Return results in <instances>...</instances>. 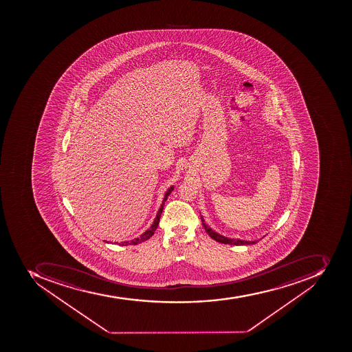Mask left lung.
<instances>
[{"mask_svg":"<svg viewBox=\"0 0 352 352\" xmlns=\"http://www.w3.org/2000/svg\"><path fill=\"white\" fill-rule=\"evenodd\" d=\"M201 217L202 226L205 228L206 232L210 236V238H212L213 240H216L217 242H220V243L223 244H230V245H250V244H255L258 241H245V240H240V239H231L227 238V236H221V234H219L218 232H216L214 230L211 229L209 226L205 222V219L204 217Z\"/></svg>","mask_w":352,"mask_h":352,"instance_id":"1","label":"left lung"}]
</instances>
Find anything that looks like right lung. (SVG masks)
<instances>
[{"label":"right lung","mask_w":352,"mask_h":352,"mask_svg":"<svg viewBox=\"0 0 352 352\" xmlns=\"http://www.w3.org/2000/svg\"><path fill=\"white\" fill-rule=\"evenodd\" d=\"M173 190H174V186L169 187V188L167 189L166 192H165V195H164V199L163 202H162L161 208L158 209L157 214H156L155 219H154V221H153L152 226H151V227L148 228V229H147L144 233H142L139 238L133 239V240H131V241L121 242L120 245H136V244L146 241V240H148L151 236H153V234H154V232H155V230L157 229L158 223H160V219H161V214L162 212H163L164 205H165V201L167 200V197L170 195V192H172ZM104 242L109 243L108 241ZM116 243H118V242H116Z\"/></svg>","instance_id":"obj_1"}]
</instances>
